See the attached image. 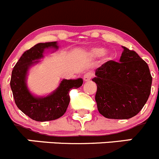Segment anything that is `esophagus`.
<instances>
[{
  "label": "esophagus",
  "mask_w": 159,
  "mask_h": 159,
  "mask_svg": "<svg viewBox=\"0 0 159 159\" xmlns=\"http://www.w3.org/2000/svg\"><path fill=\"white\" fill-rule=\"evenodd\" d=\"M93 76V72H87V73H86L84 76V81H86V82H87V81H90Z\"/></svg>",
  "instance_id": "esophagus-1"
}]
</instances>
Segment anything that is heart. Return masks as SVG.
<instances>
[{"mask_svg":"<svg viewBox=\"0 0 159 159\" xmlns=\"http://www.w3.org/2000/svg\"><path fill=\"white\" fill-rule=\"evenodd\" d=\"M90 53H91L92 55L93 56H98V55H101L102 54H105V50L103 48H95L91 49L90 51Z\"/></svg>","mask_w":159,"mask_h":159,"instance_id":"obj_1","label":"heart"}]
</instances>
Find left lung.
Masks as SVG:
<instances>
[{"label":"left lung","mask_w":159,"mask_h":159,"mask_svg":"<svg viewBox=\"0 0 159 159\" xmlns=\"http://www.w3.org/2000/svg\"><path fill=\"white\" fill-rule=\"evenodd\" d=\"M119 61H107L95 72L98 109L108 119H127L143 108L151 93L152 77L146 62L122 47Z\"/></svg>","instance_id":"obj_1"}]
</instances>
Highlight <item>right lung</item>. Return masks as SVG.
I'll return each instance as SVG.
<instances>
[{
    "instance_id": "obj_1",
    "label": "right lung",
    "mask_w": 159,
    "mask_h": 159,
    "mask_svg": "<svg viewBox=\"0 0 159 159\" xmlns=\"http://www.w3.org/2000/svg\"><path fill=\"white\" fill-rule=\"evenodd\" d=\"M58 49L57 42L40 43L22 54L11 72L10 86L15 102L18 108L26 116L37 122L57 119L62 116L69 106L71 89H77L83 84L81 78L62 80L58 87L46 97L33 96L26 86V75L29 69L38 63L43 57L45 49Z\"/></svg>"
}]
</instances>
